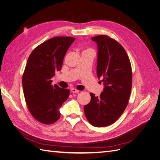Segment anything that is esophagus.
I'll return each instance as SVG.
<instances>
[{
	"instance_id": "1",
	"label": "esophagus",
	"mask_w": 160,
	"mask_h": 160,
	"mask_svg": "<svg viewBox=\"0 0 160 160\" xmlns=\"http://www.w3.org/2000/svg\"><path fill=\"white\" fill-rule=\"evenodd\" d=\"M71 91L72 92V93H79V92L80 91L79 90H78V89H75V88H72L71 89Z\"/></svg>"
}]
</instances>
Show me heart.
<instances>
[{"label": "heart", "mask_w": 160, "mask_h": 160, "mask_svg": "<svg viewBox=\"0 0 160 160\" xmlns=\"http://www.w3.org/2000/svg\"><path fill=\"white\" fill-rule=\"evenodd\" d=\"M88 50H89V49H88Z\"/></svg>", "instance_id": "obj_1"}]
</instances>
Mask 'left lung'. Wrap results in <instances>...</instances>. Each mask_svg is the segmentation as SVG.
I'll return each instance as SVG.
<instances>
[{
    "label": "left lung",
    "mask_w": 160,
    "mask_h": 160,
    "mask_svg": "<svg viewBox=\"0 0 160 160\" xmlns=\"http://www.w3.org/2000/svg\"><path fill=\"white\" fill-rule=\"evenodd\" d=\"M98 48L97 75L103 82L100 96L91 93L90 102L84 112L95 127H105L117 121L126 108L132 91V71L124 48L107 35L91 38Z\"/></svg>",
    "instance_id": "obj_1"
}]
</instances>
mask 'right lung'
Here are the masks:
<instances>
[{
  "instance_id": "add662e5",
  "label": "right lung",
  "mask_w": 160,
  "mask_h": 160,
  "mask_svg": "<svg viewBox=\"0 0 160 160\" xmlns=\"http://www.w3.org/2000/svg\"><path fill=\"white\" fill-rule=\"evenodd\" d=\"M75 40L57 37L42 42L31 53L22 75V88L30 113L38 122L52 124L59 119V109L68 99L70 91L57 85L52 77L61 69L65 53Z\"/></svg>"
}]
</instances>
